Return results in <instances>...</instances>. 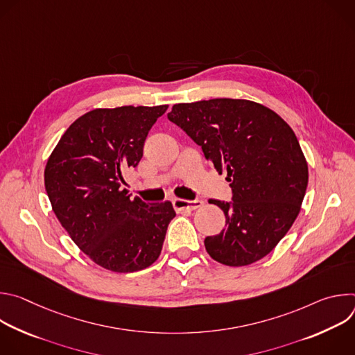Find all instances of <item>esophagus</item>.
Here are the masks:
<instances>
[{"mask_svg":"<svg viewBox=\"0 0 355 355\" xmlns=\"http://www.w3.org/2000/svg\"><path fill=\"white\" fill-rule=\"evenodd\" d=\"M204 205V200L195 199V200H187V199H180L175 198L173 199V207L177 212H187V211H195Z\"/></svg>","mask_w":355,"mask_h":355,"instance_id":"1","label":"esophagus"}]
</instances>
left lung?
<instances>
[{
  "instance_id": "obj_1",
  "label": "left lung",
  "mask_w": 355,
  "mask_h": 355,
  "mask_svg": "<svg viewBox=\"0 0 355 355\" xmlns=\"http://www.w3.org/2000/svg\"><path fill=\"white\" fill-rule=\"evenodd\" d=\"M167 116L233 189V202L211 199L223 211L226 227L205 239L208 254L229 267L270 254L297 218L309 180L291 126L254 101L232 98L175 104Z\"/></svg>"
}]
</instances>
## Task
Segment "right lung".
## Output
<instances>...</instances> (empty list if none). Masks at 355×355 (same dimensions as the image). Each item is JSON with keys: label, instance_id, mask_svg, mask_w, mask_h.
<instances>
[{"label": "right lung", "instance_id": "add662e5", "mask_svg": "<svg viewBox=\"0 0 355 355\" xmlns=\"http://www.w3.org/2000/svg\"><path fill=\"white\" fill-rule=\"evenodd\" d=\"M168 105L96 108L64 132L44 167L52 209L95 264L135 272L153 264L175 212L171 202L146 204L123 188L143 156L148 130Z\"/></svg>", "mask_w": 355, "mask_h": 355}]
</instances>
